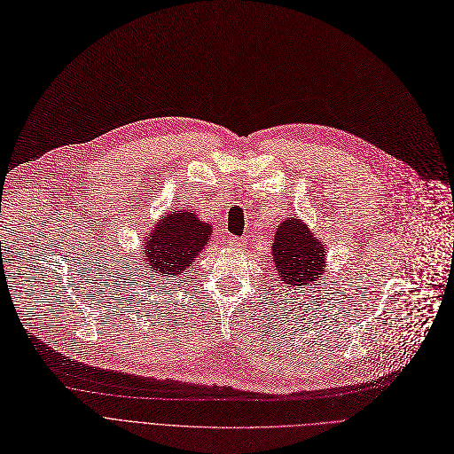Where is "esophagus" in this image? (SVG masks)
Instances as JSON below:
<instances>
[{
	"label": "esophagus",
	"instance_id": "obj_1",
	"mask_svg": "<svg viewBox=\"0 0 454 454\" xmlns=\"http://www.w3.org/2000/svg\"><path fill=\"white\" fill-rule=\"evenodd\" d=\"M227 244H229L231 247H236V249L246 247V240H244V239H236V236H229V239H227Z\"/></svg>",
	"mask_w": 454,
	"mask_h": 454
}]
</instances>
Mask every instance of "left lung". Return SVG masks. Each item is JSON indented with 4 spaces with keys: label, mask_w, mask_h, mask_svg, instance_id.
Returning a JSON list of instances; mask_svg holds the SVG:
<instances>
[{
    "label": "left lung",
    "mask_w": 454,
    "mask_h": 454,
    "mask_svg": "<svg viewBox=\"0 0 454 454\" xmlns=\"http://www.w3.org/2000/svg\"><path fill=\"white\" fill-rule=\"evenodd\" d=\"M271 256L278 278L294 290L310 288L327 270L325 244L295 214L277 225Z\"/></svg>",
    "instance_id": "left-lung-1"
}]
</instances>
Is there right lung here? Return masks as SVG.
I'll return each instance as SVG.
<instances>
[{
  "instance_id": "add662e5",
  "label": "right lung",
  "mask_w": 454,
  "mask_h": 454,
  "mask_svg": "<svg viewBox=\"0 0 454 454\" xmlns=\"http://www.w3.org/2000/svg\"><path fill=\"white\" fill-rule=\"evenodd\" d=\"M212 225L201 222L196 210L176 208L162 214V218L144 236L140 261L151 280L171 285L181 280L186 268L210 242Z\"/></svg>"
}]
</instances>
